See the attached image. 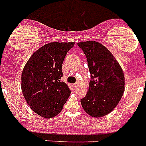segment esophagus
I'll return each mask as SVG.
<instances>
[{
  "mask_svg": "<svg viewBox=\"0 0 146 146\" xmlns=\"http://www.w3.org/2000/svg\"><path fill=\"white\" fill-rule=\"evenodd\" d=\"M79 85H80V82H75V83L74 84V86L75 87V88H77V87L79 86Z\"/></svg>",
  "mask_w": 146,
  "mask_h": 146,
  "instance_id": "1",
  "label": "esophagus"
}]
</instances>
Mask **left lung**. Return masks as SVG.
Wrapping results in <instances>:
<instances>
[{
	"label": "left lung",
	"mask_w": 146,
	"mask_h": 146,
	"mask_svg": "<svg viewBox=\"0 0 146 146\" xmlns=\"http://www.w3.org/2000/svg\"><path fill=\"white\" fill-rule=\"evenodd\" d=\"M86 56L91 80L84 98V110L93 117H101L114 109L125 91L122 69L112 53L100 42L77 43Z\"/></svg>",
	"instance_id": "8db88e82"
}]
</instances>
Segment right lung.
<instances>
[{
    "instance_id": "obj_1",
    "label": "right lung",
    "mask_w": 146,
    "mask_h": 146,
    "mask_svg": "<svg viewBox=\"0 0 146 146\" xmlns=\"http://www.w3.org/2000/svg\"><path fill=\"white\" fill-rule=\"evenodd\" d=\"M74 42H50L36 50L21 74V90L29 107L44 118L61 111L69 97L68 85L61 82L62 64Z\"/></svg>"
}]
</instances>
